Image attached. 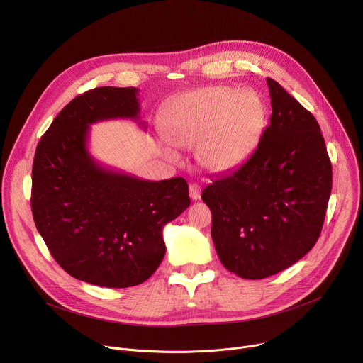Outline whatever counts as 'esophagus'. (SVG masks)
Wrapping results in <instances>:
<instances>
[{
  "label": "esophagus",
  "instance_id": "1",
  "mask_svg": "<svg viewBox=\"0 0 363 363\" xmlns=\"http://www.w3.org/2000/svg\"><path fill=\"white\" fill-rule=\"evenodd\" d=\"M189 196L194 201H198L201 198V188H199V185H196V184H191L189 185Z\"/></svg>",
  "mask_w": 363,
  "mask_h": 363
}]
</instances>
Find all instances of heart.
Segmentation results:
<instances>
[{
    "instance_id": "b5f03b06",
    "label": "heart",
    "mask_w": 363,
    "mask_h": 363,
    "mask_svg": "<svg viewBox=\"0 0 363 363\" xmlns=\"http://www.w3.org/2000/svg\"><path fill=\"white\" fill-rule=\"evenodd\" d=\"M266 106L252 90L213 86L174 99L162 116L167 139L181 147L196 145L198 162L211 172H227L245 162L260 143ZM175 158L172 150H167Z\"/></svg>"
}]
</instances>
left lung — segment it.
Instances as JSON below:
<instances>
[{
  "mask_svg": "<svg viewBox=\"0 0 363 363\" xmlns=\"http://www.w3.org/2000/svg\"><path fill=\"white\" fill-rule=\"evenodd\" d=\"M270 125L238 169L202 191L223 266L248 280L293 266L316 244L332 191V164L320 126L267 77Z\"/></svg>",
  "mask_w": 363,
  "mask_h": 363,
  "instance_id": "1",
  "label": "left lung"
}]
</instances>
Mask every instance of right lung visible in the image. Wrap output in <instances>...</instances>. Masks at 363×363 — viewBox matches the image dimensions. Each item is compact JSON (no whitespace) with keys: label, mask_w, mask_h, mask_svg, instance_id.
<instances>
[{"label":"right lung","mask_w":363,"mask_h":363,"mask_svg":"<svg viewBox=\"0 0 363 363\" xmlns=\"http://www.w3.org/2000/svg\"><path fill=\"white\" fill-rule=\"evenodd\" d=\"M135 87H96L74 97L41 136L33 162L31 211L60 267L100 287L146 281L165 255L162 230L191 203L184 178L143 181L97 164L90 125L139 119Z\"/></svg>","instance_id":"1"}]
</instances>
